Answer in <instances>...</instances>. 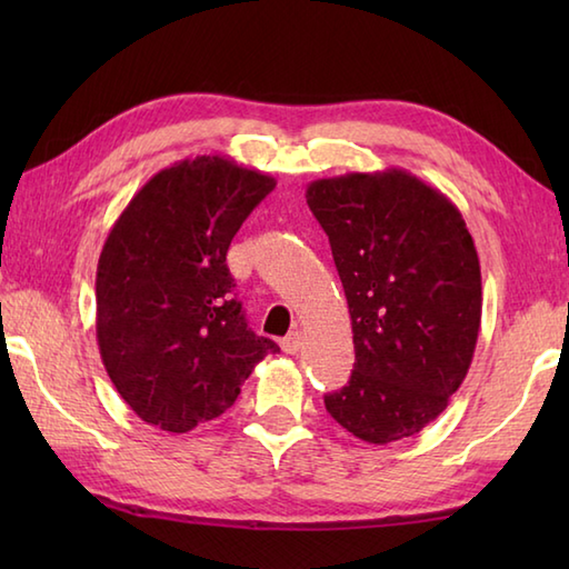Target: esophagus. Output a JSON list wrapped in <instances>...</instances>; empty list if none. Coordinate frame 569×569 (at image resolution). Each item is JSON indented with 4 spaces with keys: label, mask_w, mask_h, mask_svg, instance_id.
<instances>
[{
    "label": "esophagus",
    "mask_w": 569,
    "mask_h": 569,
    "mask_svg": "<svg viewBox=\"0 0 569 569\" xmlns=\"http://www.w3.org/2000/svg\"><path fill=\"white\" fill-rule=\"evenodd\" d=\"M281 347H283V352H286V355H296V352H300V347H303V335H300V332H291L288 337H283Z\"/></svg>",
    "instance_id": "1"
}]
</instances>
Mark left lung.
<instances>
[{
    "label": "left lung",
    "instance_id": "obj_1",
    "mask_svg": "<svg viewBox=\"0 0 569 569\" xmlns=\"http://www.w3.org/2000/svg\"><path fill=\"white\" fill-rule=\"evenodd\" d=\"M355 332V371L325 396L355 438L418 435L465 381L481 325L479 257L462 214L401 168L312 180Z\"/></svg>",
    "mask_w": 569,
    "mask_h": 569
}]
</instances>
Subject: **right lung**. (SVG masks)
<instances>
[{"label":"right lung","mask_w":569,"mask_h":569,"mask_svg":"<svg viewBox=\"0 0 569 569\" xmlns=\"http://www.w3.org/2000/svg\"><path fill=\"white\" fill-rule=\"evenodd\" d=\"M276 188L224 156H196L156 173L119 214L100 253L98 345L134 413L188 432L237 401L266 355L234 298L227 249Z\"/></svg>","instance_id":"add662e5"}]
</instances>
